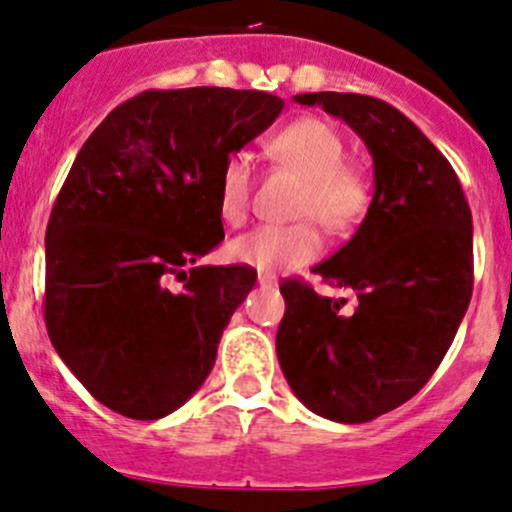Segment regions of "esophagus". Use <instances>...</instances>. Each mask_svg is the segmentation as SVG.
<instances>
[{
    "instance_id": "obj_1",
    "label": "esophagus",
    "mask_w": 512,
    "mask_h": 512,
    "mask_svg": "<svg viewBox=\"0 0 512 512\" xmlns=\"http://www.w3.org/2000/svg\"><path fill=\"white\" fill-rule=\"evenodd\" d=\"M276 276L273 273H258V286H276Z\"/></svg>"
}]
</instances>
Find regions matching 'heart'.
Instances as JSON below:
<instances>
[{
    "label": "heart",
    "mask_w": 512,
    "mask_h": 512,
    "mask_svg": "<svg viewBox=\"0 0 512 512\" xmlns=\"http://www.w3.org/2000/svg\"><path fill=\"white\" fill-rule=\"evenodd\" d=\"M268 154L278 166L296 171L303 179L293 204V216L301 221L286 226H261L231 241L229 256L236 263L263 273L291 271L313 261L323 249L318 231L321 221L333 234H343L361 221L371 201L368 176L356 164H348L346 141L336 126L316 116L291 121L268 139ZM254 194L251 156L236 151L224 161L216 184V201L226 224H246Z\"/></svg>",
    "instance_id": "1"
}]
</instances>
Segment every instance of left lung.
<instances>
[{"label": "left lung", "instance_id": "left-lung-1", "mask_svg": "<svg viewBox=\"0 0 512 512\" xmlns=\"http://www.w3.org/2000/svg\"><path fill=\"white\" fill-rule=\"evenodd\" d=\"M346 121L373 156V201L353 239L313 273L358 303L281 283V371L298 401L366 423L411 401L453 343L473 293V219L453 166L396 106L366 94H296Z\"/></svg>", "mask_w": 512, "mask_h": 512}]
</instances>
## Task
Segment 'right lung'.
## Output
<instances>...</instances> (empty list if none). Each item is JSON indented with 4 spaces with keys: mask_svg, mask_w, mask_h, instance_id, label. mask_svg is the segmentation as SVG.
<instances>
[{
    "mask_svg": "<svg viewBox=\"0 0 512 512\" xmlns=\"http://www.w3.org/2000/svg\"><path fill=\"white\" fill-rule=\"evenodd\" d=\"M281 109L254 89H149L84 141L49 216L44 321L59 358L111 411L169 416L214 368L256 283L241 263L196 266L224 239L219 171Z\"/></svg>",
    "mask_w": 512,
    "mask_h": 512,
    "instance_id": "add662e5",
    "label": "right lung"
}]
</instances>
